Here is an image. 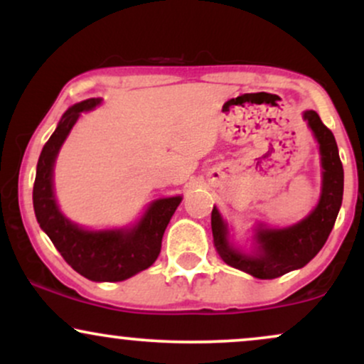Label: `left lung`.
I'll return each instance as SVG.
<instances>
[{
    "mask_svg": "<svg viewBox=\"0 0 364 364\" xmlns=\"http://www.w3.org/2000/svg\"><path fill=\"white\" fill-rule=\"evenodd\" d=\"M303 118L308 121L313 135L320 145L321 181L320 202L301 223L284 229H265L257 231V255H245L232 248L228 241V224L219 210H212V235L219 257L237 270L257 279H275L301 269L320 252L336 224L344 193V169L339 157L333 133L321 123L315 111H304Z\"/></svg>",
    "mask_w": 364,
    "mask_h": 364,
    "instance_id": "obj_1",
    "label": "left lung"
}]
</instances>
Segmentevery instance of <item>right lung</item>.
Here are the masks:
<instances>
[{
    "instance_id": "right-lung-1",
    "label": "right lung",
    "mask_w": 364,
    "mask_h": 364,
    "mask_svg": "<svg viewBox=\"0 0 364 364\" xmlns=\"http://www.w3.org/2000/svg\"><path fill=\"white\" fill-rule=\"evenodd\" d=\"M101 101L102 99H87L63 114L58 128L41 152L32 200L41 229L73 270L95 282H119L149 269L157 260L162 236L174 210L181 203V196L152 202L140 223L129 229L87 231L61 214L53 191L54 161L80 112L94 109Z\"/></svg>"
}]
</instances>
